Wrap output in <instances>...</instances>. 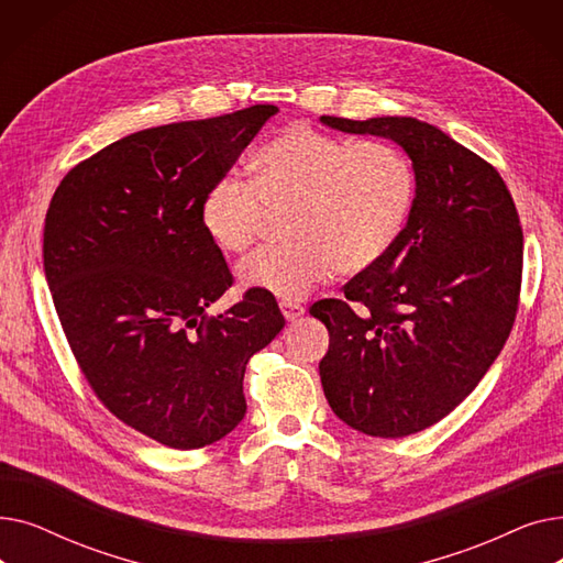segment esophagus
I'll return each mask as SVG.
<instances>
[{"label": "esophagus", "instance_id": "34e87169", "mask_svg": "<svg viewBox=\"0 0 563 563\" xmlns=\"http://www.w3.org/2000/svg\"><path fill=\"white\" fill-rule=\"evenodd\" d=\"M280 312L287 321H297L306 312V308L299 303H280Z\"/></svg>", "mask_w": 563, "mask_h": 563}]
</instances>
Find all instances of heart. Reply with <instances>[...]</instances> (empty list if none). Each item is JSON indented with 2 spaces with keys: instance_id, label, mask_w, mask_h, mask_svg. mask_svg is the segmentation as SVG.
Listing matches in <instances>:
<instances>
[{
  "instance_id": "b5f03b06",
  "label": "heart",
  "mask_w": 563,
  "mask_h": 563,
  "mask_svg": "<svg viewBox=\"0 0 563 563\" xmlns=\"http://www.w3.org/2000/svg\"><path fill=\"white\" fill-rule=\"evenodd\" d=\"M418 173L390 141H351L294 123L253 157V183L225 175L207 189L200 221L225 253L249 251L266 212L289 210L291 242L262 249L240 266L246 287L291 303L327 278L361 274L386 257L412 214Z\"/></svg>"
}]
</instances>
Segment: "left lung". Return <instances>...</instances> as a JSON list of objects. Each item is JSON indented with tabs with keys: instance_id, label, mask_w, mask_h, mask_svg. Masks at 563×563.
<instances>
[{
	"instance_id": "obj_1",
	"label": "left lung",
	"mask_w": 563,
	"mask_h": 563,
	"mask_svg": "<svg viewBox=\"0 0 563 563\" xmlns=\"http://www.w3.org/2000/svg\"><path fill=\"white\" fill-rule=\"evenodd\" d=\"M346 134L404 147L418 198L395 249L310 308L329 329L323 395L351 429L404 438L442 420L505 346L520 297L522 228L499 173L408 115H321Z\"/></svg>"
}]
</instances>
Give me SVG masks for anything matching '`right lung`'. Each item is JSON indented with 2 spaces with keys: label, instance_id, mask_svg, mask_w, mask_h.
Wrapping results in <instances>:
<instances>
[{
  "label": "right lung",
  "instance_id": "1",
  "mask_svg": "<svg viewBox=\"0 0 563 563\" xmlns=\"http://www.w3.org/2000/svg\"><path fill=\"white\" fill-rule=\"evenodd\" d=\"M274 104L134 132L77 164L43 232L45 278L75 358L98 399L173 450H198L246 416L244 372L285 327L272 294L232 285L200 202Z\"/></svg>",
  "mask_w": 563,
  "mask_h": 563
}]
</instances>
